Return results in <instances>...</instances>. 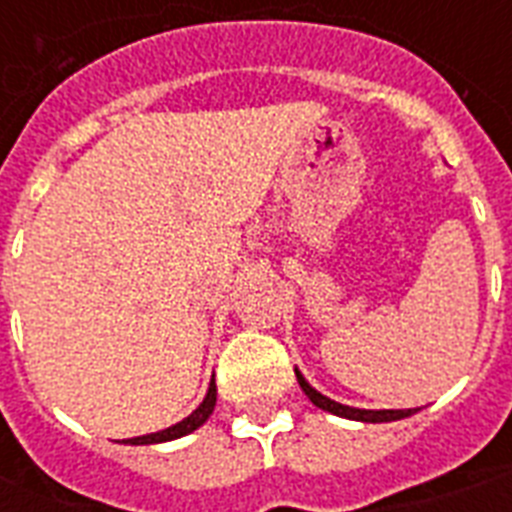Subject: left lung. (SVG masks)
<instances>
[{"instance_id": "1", "label": "left lung", "mask_w": 512, "mask_h": 512, "mask_svg": "<svg viewBox=\"0 0 512 512\" xmlns=\"http://www.w3.org/2000/svg\"><path fill=\"white\" fill-rule=\"evenodd\" d=\"M295 374H297V382H300V388H303V393L311 398L313 404L319 406V409H324V412H332V414H337V417H345V420L393 422V420H404V417H409V414L417 412V409H356V406L337 404V401H332V398L321 396L316 388H311V385H308V380H305L303 374L297 372V369H295Z\"/></svg>"}]
</instances>
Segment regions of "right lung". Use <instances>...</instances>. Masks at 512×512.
Listing matches in <instances>:
<instances>
[{"instance_id": "add662e5", "label": "right lung", "mask_w": 512, "mask_h": 512, "mask_svg": "<svg viewBox=\"0 0 512 512\" xmlns=\"http://www.w3.org/2000/svg\"><path fill=\"white\" fill-rule=\"evenodd\" d=\"M215 401H217V385L215 380L209 382V390L207 396H204V401H201L196 409H193L185 420H180L177 425H172V428L167 430H159V433H148V436H138V438H127L124 444H132V446H143V444H162V441H175V438H183L188 436V433H193L196 428H201L204 422L209 420V414H212V409H215Z\"/></svg>"}]
</instances>
